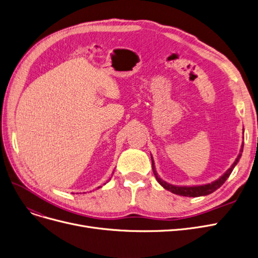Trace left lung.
Segmentation results:
<instances>
[{
	"label": "left lung",
	"instance_id": "left-lung-1",
	"mask_svg": "<svg viewBox=\"0 0 258 258\" xmlns=\"http://www.w3.org/2000/svg\"><path fill=\"white\" fill-rule=\"evenodd\" d=\"M242 151H243V144L241 145L240 152L238 154V157L236 158V160L232 164V166L228 170H226L219 179L215 180L212 183L203 184V185H192V186H178V185H172V184H169L167 182H165L164 180H162L160 178V176L158 174V172L156 170V166H154V161H153V159L151 157L152 170H153L154 177H156L157 181L162 185V186L165 189L171 191L172 194H176V195H179V196H184V197H201V196H207V195H210V194L214 192L216 189H218L221 186V185L226 181V179H228L230 177V174L232 173L234 167L236 166L237 163H238L239 159L241 158Z\"/></svg>",
	"mask_w": 258,
	"mask_h": 258
}]
</instances>
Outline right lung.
Wrapping results in <instances>:
<instances>
[{
	"label": "right lung",
	"mask_w": 258,
	"mask_h": 258,
	"mask_svg": "<svg viewBox=\"0 0 258 258\" xmlns=\"http://www.w3.org/2000/svg\"><path fill=\"white\" fill-rule=\"evenodd\" d=\"M99 187H101V186H98V187H97V188H99Z\"/></svg>",
	"instance_id": "1"
}]
</instances>
